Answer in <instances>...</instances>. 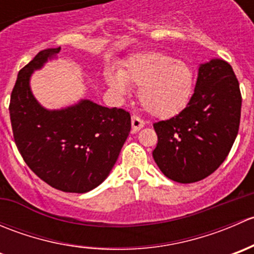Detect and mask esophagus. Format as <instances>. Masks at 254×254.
Returning <instances> with one entry per match:
<instances>
[{"label":"esophagus","mask_w":254,"mask_h":254,"mask_svg":"<svg viewBox=\"0 0 254 254\" xmlns=\"http://www.w3.org/2000/svg\"><path fill=\"white\" fill-rule=\"evenodd\" d=\"M143 125H145V122H143L142 119H140L139 117H132L131 118V129H132V132H136L139 131L140 129H142Z\"/></svg>","instance_id":"1"}]
</instances>
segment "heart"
<instances>
[{
    "mask_svg": "<svg viewBox=\"0 0 254 254\" xmlns=\"http://www.w3.org/2000/svg\"><path fill=\"white\" fill-rule=\"evenodd\" d=\"M106 82L118 97L129 86L140 87L139 101L146 112L161 119L178 115L188 106L195 86L194 71L187 63L162 53L132 56L118 71L109 70Z\"/></svg>",
    "mask_w": 254,
    "mask_h": 254,
    "instance_id": "1",
    "label": "heart"
}]
</instances>
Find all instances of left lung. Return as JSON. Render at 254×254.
<instances>
[{
    "label": "left lung",
    "mask_w": 254,
    "mask_h": 254,
    "mask_svg": "<svg viewBox=\"0 0 254 254\" xmlns=\"http://www.w3.org/2000/svg\"><path fill=\"white\" fill-rule=\"evenodd\" d=\"M241 104L240 84L231 65L221 59L201 64L186 109L153 124L158 141L152 156L161 172L184 184L214 173L237 136Z\"/></svg>",
    "instance_id": "obj_1"
}]
</instances>
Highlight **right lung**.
I'll return each instance as SVG.
<instances>
[{
  "mask_svg": "<svg viewBox=\"0 0 254 254\" xmlns=\"http://www.w3.org/2000/svg\"><path fill=\"white\" fill-rule=\"evenodd\" d=\"M61 48L37 54L18 73L9 102L14 142L28 167L66 193H87L111 173L131 129L124 109L107 108L89 99L49 111L33 96L30 76Z\"/></svg>",
  "mask_w": 254,
  "mask_h": 254,
  "instance_id": "add662e5",
  "label": "right lung"
}]
</instances>
